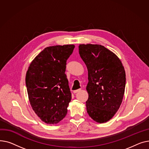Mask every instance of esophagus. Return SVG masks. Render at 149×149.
<instances>
[{
  "instance_id": "obj_1",
  "label": "esophagus",
  "mask_w": 149,
  "mask_h": 149,
  "mask_svg": "<svg viewBox=\"0 0 149 149\" xmlns=\"http://www.w3.org/2000/svg\"><path fill=\"white\" fill-rule=\"evenodd\" d=\"M81 90V89H78V90H74V91H73V93L75 94V93H77V92H79V91H80Z\"/></svg>"
}]
</instances>
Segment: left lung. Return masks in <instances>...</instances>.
Listing matches in <instances>:
<instances>
[{
  "mask_svg": "<svg viewBox=\"0 0 149 149\" xmlns=\"http://www.w3.org/2000/svg\"><path fill=\"white\" fill-rule=\"evenodd\" d=\"M79 53L88 69L87 112L95 121L105 123L115 115L123 98L124 67L115 54L100 45H80Z\"/></svg>",
  "mask_w": 149,
  "mask_h": 149,
  "instance_id": "obj_1",
  "label": "left lung"
}]
</instances>
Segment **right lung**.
Returning a JSON list of instances; mask_svg holds the SVG:
<instances>
[{
	"instance_id": "obj_1",
	"label": "right lung",
	"mask_w": 149,
	"mask_h": 149,
	"mask_svg": "<svg viewBox=\"0 0 149 149\" xmlns=\"http://www.w3.org/2000/svg\"><path fill=\"white\" fill-rule=\"evenodd\" d=\"M73 45L45 48L34 58L26 74V85L31 105L47 124H56L67 113L72 94L65 74L67 60Z\"/></svg>"
}]
</instances>
